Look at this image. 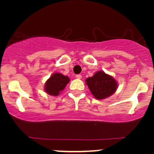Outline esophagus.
Returning <instances> with one entry per match:
<instances>
[{
	"label": "esophagus",
	"instance_id": "obj_1",
	"mask_svg": "<svg viewBox=\"0 0 154 154\" xmlns=\"http://www.w3.org/2000/svg\"><path fill=\"white\" fill-rule=\"evenodd\" d=\"M75 77H76V79H80L82 78V75H76Z\"/></svg>",
	"mask_w": 154,
	"mask_h": 154
}]
</instances>
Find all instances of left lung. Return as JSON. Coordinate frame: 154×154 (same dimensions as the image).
<instances>
[{
    "instance_id": "obj_1",
    "label": "left lung",
    "mask_w": 154,
    "mask_h": 154,
    "mask_svg": "<svg viewBox=\"0 0 154 154\" xmlns=\"http://www.w3.org/2000/svg\"><path fill=\"white\" fill-rule=\"evenodd\" d=\"M85 82L94 97L97 99H104L112 96L118 85L113 77L103 71H99L93 76L87 78Z\"/></svg>"
}]
</instances>
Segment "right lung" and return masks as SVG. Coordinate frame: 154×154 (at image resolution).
<instances>
[{"instance_id": "obj_1", "label": "right lung", "mask_w": 154, "mask_h": 154, "mask_svg": "<svg viewBox=\"0 0 154 154\" xmlns=\"http://www.w3.org/2000/svg\"><path fill=\"white\" fill-rule=\"evenodd\" d=\"M70 79L68 76L61 73H54L51 75L45 84V91L51 96H57L65 89Z\"/></svg>"}]
</instances>
